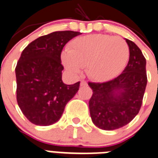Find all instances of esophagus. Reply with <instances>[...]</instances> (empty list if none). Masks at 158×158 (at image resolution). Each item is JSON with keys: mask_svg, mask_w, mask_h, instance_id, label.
Returning a JSON list of instances; mask_svg holds the SVG:
<instances>
[{"mask_svg": "<svg viewBox=\"0 0 158 158\" xmlns=\"http://www.w3.org/2000/svg\"><path fill=\"white\" fill-rule=\"evenodd\" d=\"M80 85H81L82 87H84V86L87 85V83L86 81H84V80H82L81 83H80Z\"/></svg>", "mask_w": 158, "mask_h": 158, "instance_id": "obj_1", "label": "esophagus"}]
</instances>
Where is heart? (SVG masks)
Returning <instances> with one entry per match:
<instances>
[{"instance_id":"b5f03b06","label":"heart","mask_w":158,"mask_h":158,"mask_svg":"<svg viewBox=\"0 0 158 158\" xmlns=\"http://www.w3.org/2000/svg\"><path fill=\"white\" fill-rule=\"evenodd\" d=\"M129 58V47L120 37L91 34L72 41L68 51L62 54L65 67L72 74H79L86 67L87 75L104 81L120 74Z\"/></svg>"}]
</instances>
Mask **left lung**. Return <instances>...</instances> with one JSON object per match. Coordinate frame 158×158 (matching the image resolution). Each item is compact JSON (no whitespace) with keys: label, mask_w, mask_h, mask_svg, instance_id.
<instances>
[{"label":"left lung","mask_w":158,"mask_h":158,"mask_svg":"<svg viewBox=\"0 0 158 158\" xmlns=\"http://www.w3.org/2000/svg\"><path fill=\"white\" fill-rule=\"evenodd\" d=\"M125 41L129 60L123 72L110 81L88 83L93 91L89 100L91 120L104 130H115L128 124L142 104L147 84L146 60L134 42Z\"/></svg>","instance_id":"obj_1"}]
</instances>
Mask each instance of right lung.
<instances>
[{"label": "right lung", "mask_w": 158, "mask_h": 158, "mask_svg": "<svg viewBox=\"0 0 158 158\" xmlns=\"http://www.w3.org/2000/svg\"><path fill=\"white\" fill-rule=\"evenodd\" d=\"M79 32L56 31L39 37L22 51L15 69L17 101L31 123L48 126L59 120L65 106L79 91V83L62 80L61 53Z\"/></svg>", "instance_id": "1"}]
</instances>
